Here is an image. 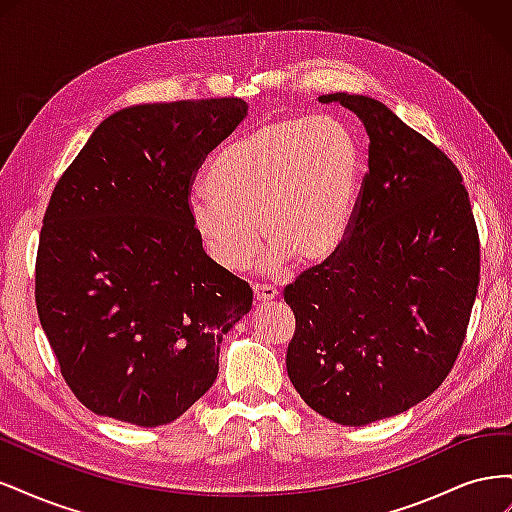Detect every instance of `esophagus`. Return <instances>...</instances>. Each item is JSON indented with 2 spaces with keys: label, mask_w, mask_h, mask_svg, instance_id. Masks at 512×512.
<instances>
[{
  "label": "esophagus",
  "mask_w": 512,
  "mask_h": 512,
  "mask_svg": "<svg viewBox=\"0 0 512 512\" xmlns=\"http://www.w3.org/2000/svg\"><path fill=\"white\" fill-rule=\"evenodd\" d=\"M277 288H273V286H267V284H254V299L258 301V303H267V301H273V299H277Z\"/></svg>",
  "instance_id": "1"
}]
</instances>
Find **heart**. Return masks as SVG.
I'll use <instances>...</instances> for the list:
<instances>
[{
    "mask_svg": "<svg viewBox=\"0 0 512 512\" xmlns=\"http://www.w3.org/2000/svg\"><path fill=\"white\" fill-rule=\"evenodd\" d=\"M363 177V147L346 121L292 115L265 123L218 153L209 196L190 200V220L215 265L243 271L271 241L265 267L316 262L344 239ZM261 226L258 227L257 224Z\"/></svg>",
    "mask_w": 512,
    "mask_h": 512,
    "instance_id": "obj_1",
    "label": "heart"
}]
</instances>
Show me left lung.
<instances>
[{
	"instance_id": "left-lung-1",
	"label": "left lung",
	"mask_w": 512,
	"mask_h": 512,
	"mask_svg": "<svg viewBox=\"0 0 512 512\" xmlns=\"http://www.w3.org/2000/svg\"><path fill=\"white\" fill-rule=\"evenodd\" d=\"M363 121L369 170L346 237L284 288L288 378L333 423L361 427L429 397L453 369L480 282L459 168L391 108L329 94Z\"/></svg>"
}]
</instances>
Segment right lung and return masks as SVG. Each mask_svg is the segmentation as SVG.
I'll list each match as a JSON object with an SVG mask.
<instances>
[{"label": "right lung", "mask_w": 512, "mask_h": 512, "mask_svg": "<svg viewBox=\"0 0 512 512\" xmlns=\"http://www.w3.org/2000/svg\"><path fill=\"white\" fill-rule=\"evenodd\" d=\"M247 115L241 98L138 104L104 119L59 177L36 256V307L70 391L138 427L175 421L218 378L252 288L205 254L198 168Z\"/></svg>", "instance_id": "right-lung-1"}]
</instances>
